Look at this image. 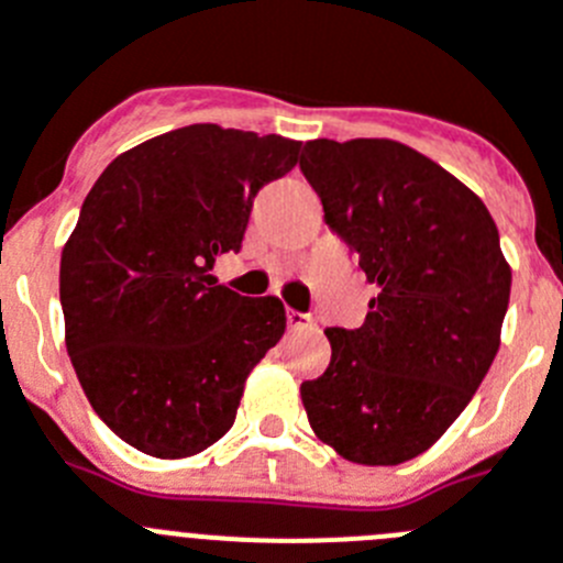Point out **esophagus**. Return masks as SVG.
Listing matches in <instances>:
<instances>
[{"label": "esophagus", "mask_w": 563, "mask_h": 563, "mask_svg": "<svg viewBox=\"0 0 563 563\" xmlns=\"http://www.w3.org/2000/svg\"><path fill=\"white\" fill-rule=\"evenodd\" d=\"M287 323H290V329H307L312 327V316L298 312V309H287Z\"/></svg>", "instance_id": "esophagus-1"}]
</instances>
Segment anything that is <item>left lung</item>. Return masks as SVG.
<instances>
[{
	"mask_svg": "<svg viewBox=\"0 0 563 563\" xmlns=\"http://www.w3.org/2000/svg\"><path fill=\"white\" fill-rule=\"evenodd\" d=\"M329 229L371 285L360 329H327L332 360L301 385L307 419L345 461L421 455L472 401L499 349L510 267L486 203L390 139H316L298 162Z\"/></svg>",
	"mask_w": 563,
	"mask_h": 563,
	"instance_id": "8db88e82",
	"label": "left lung"
}]
</instances>
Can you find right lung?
<instances>
[{
    "instance_id": "obj_1",
    "label": "right lung",
    "mask_w": 563,
    "mask_h": 563,
    "mask_svg": "<svg viewBox=\"0 0 563 563\" xmlns=\"http://www.w3.org/2000/svg\"><path fill=\"white\" fill-rule=\"evenodd\" d=\"M298 151L276 133L178 128L113 158L82 200L60 256L66 349L97 416L144 455L220 441L285 334L276 296H240L209 271L240 251L256 192Z\"/></svg>"
}]
</instances>
